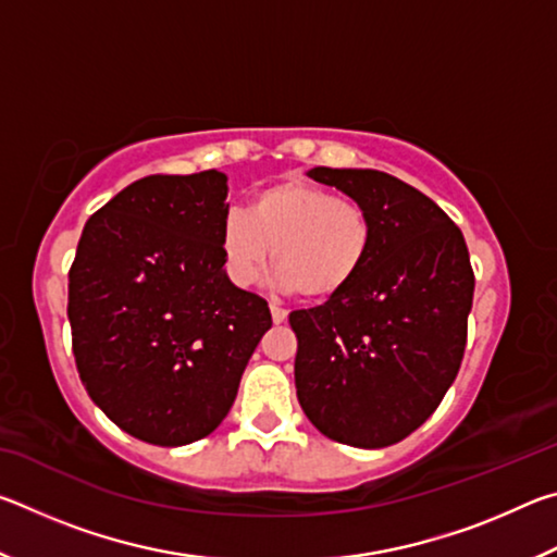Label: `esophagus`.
<instances>
[{
  "mask_svg": "<svg viewBox=\"0 0 557 557\" xmlns=\"http://www.w3.org/2000/svg\"><path fill=\"white\" fill-rule=\"evenodd\" d=\"M270 314H272V322H275V324L287 322V309H282L277 305H270Z\"/></svg>",
  "mask_w": 557,
  "mask_h": 557,
  "instance_id": "esophagus-1",
  "label": "esophagus"
}]
</instances>
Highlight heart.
Listing matches in <instances>:
<instances>
[{"instance_id": "1", "label": "heart", "mask_w": 557, "mask_h": 557, "mask_svg": "<svg viewBox=\"0 0 557 557\" xmlns=\"http://www.w3.org/2000/svg\"><path fill=\"white\" fill-rule=\"evenodd\" d=\"M371 245L373 221L361 203L301 178L262 188L250 213L231 209L221 223V250L235 285H256L272 258L280 285L312 301L351 287Z\"/></svg>"}]
</instances>
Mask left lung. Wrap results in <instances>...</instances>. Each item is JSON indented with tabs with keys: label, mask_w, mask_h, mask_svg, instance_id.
<instances>
[{
	"label": "left lung",
	"mask_w": 557,
	"mask_h": 557,
	"mask_svg": "<svg viewBox=\"0 0 557 557\" xmlns=\"http://www.w3.org/2000/svg\"><path fill=\"white\" fill-rule=\"evenodd\" d=\"M307 176L369 211L373 245L351 287L289 314L297 400L329 440L388 447L418 430L457 379L474 297L465 235L385 172L314 166Z\"/></svg>",
	"instance_id": "obj_1"
}]
</instances>
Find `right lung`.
<instances>
[{
	"label": "right lung",
	"mask_w": 557,
	"mask_h": 557,
	"mask_svg": "<svg viewBox=\"0 0 557 557\" xmlns=\"http://www.w3.org/2000/svg\"><path fill=\"white\" fill-rule=\"evenodd\" d=\"M228 176H145L83 228L69 272L73 356L92 403L127 435L182 447L221 425L272 326L221 250Z\"/></svg>",
	"instance_id": "1"
}]
</instances>
